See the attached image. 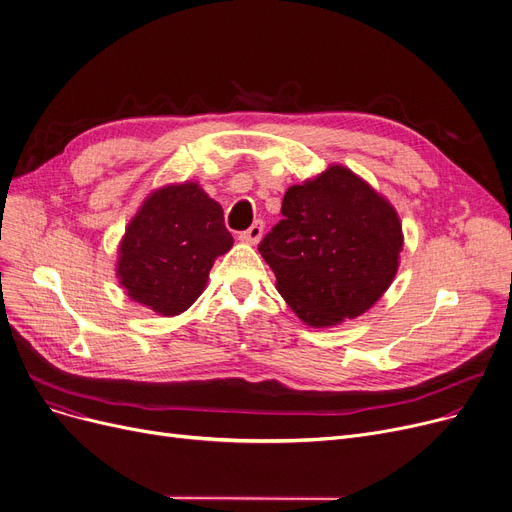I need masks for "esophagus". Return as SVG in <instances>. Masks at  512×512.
<instances>
[{"label": "esophagus", "mask_w": 512, "mask_h": 512, "mask_svg": "<svg viewBox=\"0 0 512 512\" xmlns=\"http://www.w3.org/2000/svg\"><path fill=\"white\" fill-rule=\"evenodd\" d=\"M261 236H263V222L257 220V222H253L251 228H247L245 232H240L238 238L242 242H249V245H257V242L261 240Z\"/></svg>", "instance_id": "esophagus-1"}]
</instances>
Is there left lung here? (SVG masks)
<instances>
[{"instance_id":"left-lung-1","label":"left lung","mask_w":512,"mask_h":512,"mask_svg":"<svg viewBox=\"0 0 512 512\" xmlns=\"http://www.w3.org/2000/svg\"><path fill=\"white\" fill-rule=\"evenodd\" d=\"M400 251L394 207L342 166L290 186L282 220L259 242L278 292L313 328L367 311L392 284Z\"/></svg>"}]
</instances>
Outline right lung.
Listing matches in <instances>:
<instances>
[{"mask_svg":"<svg viewBox=\"0 0 512 512\" xmlns=\"http://www.w3.org/2000/svg\"><path fill=\"white\" fill-rule=\"evenodd\" d=\"M232 245L220 203L195 182L166 186L128 224L116 272L132 301L178 315L199 299L213 261Z\"/></svg>","mask_w":512,"mask_h":512,"instance_id":"obj_1","label":"right lung"}]
</instances>
